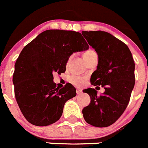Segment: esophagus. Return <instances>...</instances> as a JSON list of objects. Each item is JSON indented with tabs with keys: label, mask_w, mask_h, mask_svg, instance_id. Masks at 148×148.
Returning a JSON list of instances; mask_svg holds the SVG:
<instances>
[{
	"label": "esophagus",
	"mask_w": 148,
	"mask_h": 148,
	"mask_svg": "<svg viewBox=\"0 0 148 148\" xmlns=\"http://www.w3.org/2000/svg\"><path fill=\"white\" fill-rule=\"evenodd\" d=\"M82 90H80V89H77V94H82Z\"/></svg>",
	"instance_id": "obj_1"
}]
</instances>
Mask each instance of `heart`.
I'll return each mask as SVG.
<instances>
[{
	"label": "heart",
	"mask_w": 148,
	"mask_h": 148,
	"mask_svg": "<svg viewBox=\"0 0 148 148\" xmlns=\"http://www.w3.org/2000/svg\"><path fill=\"white\" fill-rule=\"evenodd\" d=\"M94 54H96V52L92 49H88V50L86 51L83 54V57L84 58L85 61L88 60V58L91 57V56L94 55ZM71 56H70L69 58V61L71 60ZM70 81H71V83L74 85V86L77 87H82L85 84V82H86V79L84 77H79V76H75V77H72L71 79H70Z\"/></svg>",
	"instance_id": "1"
}]
</instances>
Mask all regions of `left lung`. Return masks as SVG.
<instances>
[{
	"mask_svg": "<svg viewBox=\"0 0 148 148\" xmlns=\"http://www.w3.org/2000/svg\"><path fill=\"white\" fill-rule=\"evenodd\" d=\"M82 33L99 56L91 84L105 88L100 96L95 88L84 90L91 97L89 105L82 110L84 119L93 126L108 127L121 117L130 101L135 85V62L128 47L108 32L99 30Z\"/></svg>",
	"mask_w": 148,
	"mask_h": 148,
	"instance_id": "obj_1",
	"label": "left lung"
}]
</instances>
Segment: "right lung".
<instances>
[{
    "mask_svg": "<svg viewBox=\"0 0 148 148\" xmlns=\"http://www.w3.org/2000/svg\"><path fill=\"white\" fill-rule=\"evenodd\" d=\"M88 47L80 32L47 29L23 48L15 62L12 82L16 101L29 123L47 126L60 119L65 103L77 93L69 84L57 87L53 74L65 72L69 56Z\"/></svg>",
    "mask_w": 148,
    "mask_h": 148,
    "instance_id": "add662e5",
    "label": "right lung"
}]
</instances>
